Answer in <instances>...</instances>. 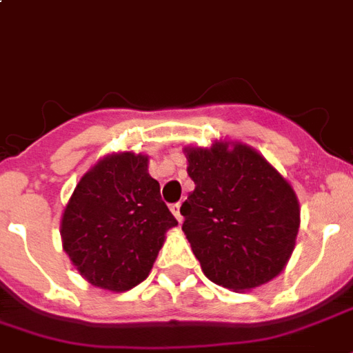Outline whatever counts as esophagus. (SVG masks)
<instances>
[{"label":"esophagus","mask_w":353,"mask_h":353,"mask_svg":"<svg viewBox=\"0 0 353 353\" xmlns=\"http://www.w3.org/2000/svg\"><path fill=\"white\" fill-rule=\"evenodd\" d=\"M179 208H181V205H179V202L172 203V205H170V211H172V213H174V216H176L177 221L181 223V213H179Z\"/></svg>","instance_id":"esophagus-1"}]
</instances>
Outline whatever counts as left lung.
<instances>
[{
  "mask_svg": "<svg viewBox=\"0 0 353 353\" xmlns=\"http://www.w3.org/2000/svg\"><path fill=\"white\" fill-rule=\"evenodd\" d=\"M194 190L181 205L183 232L205 276L230 290L275 279L299 230L296 192L249 145L187 150Z\"/></svg>",
  "mask_w": 353,
  "mask_h": 353,
  "instance_id": "obj_1",
  "label": "left lung"
}]
</instances>
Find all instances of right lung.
<instances>
[{"instance_id": "add662e5", "label": "right lung", "mask_w": 353, "mask_h": 353, "mask_svg": "<svg viewBox=\"0 0 353 353\" xmlns=\"http://www.w3.org/2000/svg\"><path fill=\"white\" fill-rule=\"evenodd\" d=\"M148 157L117 153L80 179L61 219L63 250L93 286L125 292L150 275L176 226Z\"/></svg>"}]
</instances>
